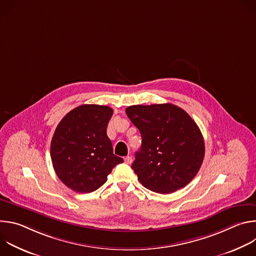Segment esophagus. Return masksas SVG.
Instances as JSON below:
<instances>
[{
    "label": "esophagus",
    "instance_id": "obj_1",
    "mask_svg": "<svg viewBox=\"0 0 256 256\" xmlns=\"http://www.w3.org/2000/svg\"><path fill=\"white\" fill-rule=\"evenodd\" d=\"M124 162H126V164H130V163L132 162V158L130 156H126V157L124 158Z\"/></svg>",
    "mask_w": 256,
    "mask_h": 256
}]
</instances>
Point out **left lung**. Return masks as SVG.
<instances>
[{"instance_id":"left-lung-1","label":"left lung","mask_w":256,"mask_h":256,"mask_svg":"<svg viewBox=\"0 0 256 256\" xmlns=\"http://www.w3.org/2000/svg\"><path fill=\"white\" fill-rule=\"evenodd\" d=\"M126 112L142 136L132 168L142 186L165 194L188 184L204 157L202 134L190 114L171 103L132 105Z\"/></svg>"}]
</instances>
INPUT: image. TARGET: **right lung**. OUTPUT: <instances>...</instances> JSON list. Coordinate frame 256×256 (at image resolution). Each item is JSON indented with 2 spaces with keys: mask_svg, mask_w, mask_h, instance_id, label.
<instances>
[{
  "mask_svg": "<svg viewBox=\"0 0 256 256\" xmlns=\"http://www.w3.org/2000/svg\"><path fill=\"white\" fill-rule=\"evenodd\" d=\"M112 108L84 104L72 109L58 124L50 144L54 169L74 192L89 194L100 186L124 159L114 154L106 134Z\"/></svg>",
  "mask_w": 256,
  "mask_h": 256,
  "instance_id": "1",
  "label": "right lung"
}]
</instances>
